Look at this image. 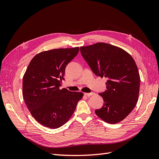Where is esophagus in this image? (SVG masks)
Listing matches in <instances>:
<instances>
[{"mask_svg":"<svg viewBox=\"0 0 159 159\" xmlns=\"http://www.w3.org/2000/svg\"><path fill=\"white\" fill-rule=\"evenodd\" d=\"M85 95L87 96H91V95H95V93L94 92H91V93H84Z\"/></svg>","mask_w":159,"mask_h":159,"instance_id":"esophagus-1","label":"esophagus"}]
</instances>
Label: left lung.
<instances>
[{"instance_id":"left-lung-1","label":"left lung","mask_w":159,"mask_h":159,"mask_svg":"<svg viewBox=\"0 0 159 159\" xmlns=\"http://www.w3.org/2000/svg\"><path fill=\"white\" fill-rule=\"evenodd\" d=\"M80 52L93 73L107 79V89L99 93L103 107L95 114L109 123L121 121L138 101L141 80L135 61L123 49L103 42L81 47Z\"/></svg>"}]
</instances>
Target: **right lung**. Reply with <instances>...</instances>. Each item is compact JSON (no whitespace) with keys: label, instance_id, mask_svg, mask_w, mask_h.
I'll use <instances>...</instances> for the list:
<instances>
[{"label":"right lung","instance_id":"add662e5","mask_svg":"<svg viewBox=\"0 0 159 159\" xmlns=\"http://www.w3.org/2000/svg\"><path fill=\"white\" fill-rule=\"evenodd\" d=\"M78 47L42 52L30 61L23 77L22 93L32 117L46 127L57 129L74 113L83 93L60 89L66 67L78 54Z\"/></svg>","mask_w":159,"mask_h":159}]
</instances>
